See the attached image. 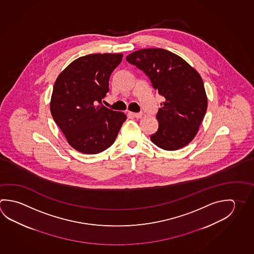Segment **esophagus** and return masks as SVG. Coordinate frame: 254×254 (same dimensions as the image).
Returning a JSON list of instances; mask_svg holds the SVG:
<instances>
[{
  "instance_id": "34e87169",
  "label": "esophagus",
  "mask_w": 254,
  "mask_h": 254,
  "mask_svg": "<svg viewBox=\"0 0 254 254\" xmlns=\"http://www.w3.org/2000/svg\"><path fill=\"white\" fill-rule=\"evenodd\" d=\"M132 116L134 117V118H137V119H140V118H142V112H136V113H133V112H129Z\"/></svg>"
}]
</instances>
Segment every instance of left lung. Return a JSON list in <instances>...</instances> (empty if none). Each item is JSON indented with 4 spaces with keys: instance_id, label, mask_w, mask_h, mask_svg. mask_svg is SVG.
Returning <instances> with one entry per match:
<instances>
[{
    "instance_id": "8db88e82",
    "label": "left lung",
    "mask_w": 254,
    "mask_h": 254,
    "mask_svg": "<svg viewBox=\"0 0 254 254\" xmlns=\"http://www.w3.org/2000/svg\"><path fill=\"white\" fill-rule=\"evenodd\" d=\"M127 63L145 73L163 97L156 114L159 122L151 141L163 150L175 151L194 138L208 107L200 74L177 54L148 48L127 56Z\"/></svg>"
}]
</instances>
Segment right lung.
I'll return each mask as SVG.
<instances>
[{"label": "right lung", "instance_id": "obj_1", "mask_svg": "<svg viewBox=\"0 0 254 254\" xmlns=\"http://www.w3.org/2000/svg\"><path fill=\"white\" fill-rule=\"evenodd\" d=\"M122 54L85 55L70 63L54 84L50 110L67 142L85 154L102 152L115 142L127 120L103 106L112 71Z\"/></svg>", "mask_w": 254, "mask_h": 254}]
</instances>
